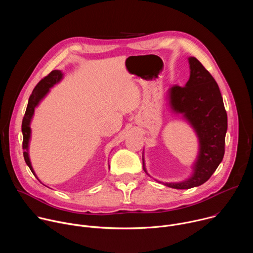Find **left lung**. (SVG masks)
Wrapping results in <instances>:
<instances>
[{
  "instance_id": "8db88e82",
  "label": "left lung",
  "mask_w": 253,
  "mask_h": 253,
  "mask_svg": "<svg viewBox=\"0 0 253 253\" xmlns=\"http://www.w3.org/2000/svg\"><path fill=\"white\" fill-rule=\"evenodd\" d=\"M188 60V82L184 87L172 86L168 90V98L171 109L182 114L195 130L199 139V154L190 178L179 183H164L175 189H189L205 183L217 169L225 151L227 114L219 87L195 57Z\"/></svg>"
}]
</instances>
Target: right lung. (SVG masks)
<instances>
[{
    "label": "right lung",
    "instance_id": "1",
    "mask_svg": "<svg viewBox=\"0 0 253 253\" xmlns=\"http://www.w3.org/2000/svg\"><path fill=\"white\" fill-rule=\"evenodd\" d=\"M63 78V74L62 72L59 70H54L52 71L51 73L46 76L45 78H43L36 87L34 88L30 98H29V102H28V106L27 109L23 118V122H22V133H23V150H24V159L27 163V165L29 166V168L31 169L32 173L36 176L32 165H31V161L29 158V153H28V148H29V140H30V136H31V128H30V123L32 120V117L34 115V111L35 108L38 106L39 102L47 95V93L49 92L50 88L53 87L55 84H57L61 79ZM37 177V176H36ZM38 178V177H37Z\"/></svg>",
    "mask_w": 253,
    "mask_h": 253
}]
</instances>
